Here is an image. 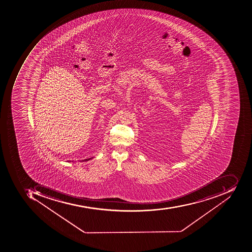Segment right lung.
Segmentation results:
<instances>
[{
	"mask_svg": "<svg viewBox=\"0 0 252 252\" xmlns=\"http://www.w3.org/2000/svg\"><path fill=\"white\" fill-rule=\"evenodd\" d=\"M91 158H87V159L82 160V161H88V160L91 159Z\"/></svg>",
	"mask_w": 252,
	"mask_h": 252,
	"instance_id": "right-lung-1",
	"label": "right lung"
}]
</instances>
